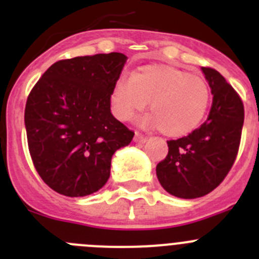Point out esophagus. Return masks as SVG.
I'll return each mask as SVG.
<instances>
[{"mask_svg": "<svg viewBox=\"0 0 259 259\" xmlns=\"http://www.w3.org/2000/svg\"><path fill=\"white\" fill-rule=\"evenodd\" d=\"M146 139H148V137H146L145 135L140 134V132H136V134H135V141H136V143H145Z\"/></svg>", "mask_w": 259, "mask_h": 259, "instance_id": "1", "label": "esophagus"}]
</instances>
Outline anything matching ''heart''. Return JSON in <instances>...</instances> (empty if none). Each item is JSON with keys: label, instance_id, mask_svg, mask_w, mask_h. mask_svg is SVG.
Segmentation results:
<instances>
[{"label": "heart", "instance_id": "heart-1", "mask_svg": "<svg viewBox=\"0 0 259 259\" xmlns=\"http://www.w3.org/2000/svg\"><path fill=\"white\" fill-rule=\"evenodd\" d=\"M149 101L153 113L144 116V124L161 127L168 136H183L202 122L211 91L203 77L174 67H146L116 80L111 104L120 120H130Z\"/></svg>", "mask_w": 259, "mask_h": 259}]
</instances>
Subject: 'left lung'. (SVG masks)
<instances>
[{"label": "left lung", "instance_id": "1", "mask_svg": "<svg viewBox=\"0 0 259 259\" xmlns=\"http://www.w3.org/2000/svg\"><path fill=\"white\" fill-rule=\"evenodd\" d=\"M211 88L212 104L201 127L168 140V154L157 164V176L167 192L179 198H197L214 191L237 157L244 124L239 93L218 71L202 67Z\"/></svg>", "mask_w": 259, "mask_h": 259}]
</instances>
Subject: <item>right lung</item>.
<instances>
[{
  "label": "right lung",
  "instance_id": "right-lung-1",
  "mask_svg": "<svg viewBox=\"0 0 259 259\" xmlns=\"http://www.w3.org/2000/svg\"><path fill=\"white\" fill-rule=\"evenodd\" d=\"M125 61L122 53L62 59L29 92V154L41 179L59 194L83 197L101 189L113 154L131 143L135 132L110 111Z\"/></svg>",
  "mask_w": 259,
  "mask_h": 259
}]
</instances>
